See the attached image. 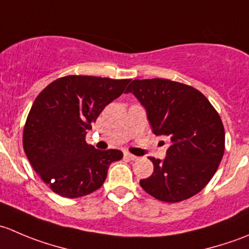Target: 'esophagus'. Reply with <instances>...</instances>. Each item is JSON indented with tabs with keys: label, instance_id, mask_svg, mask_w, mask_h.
<instances>
[{
	"label": "esophagus",
	"instance_id": "obj_1",
	"mask_svg": "<svg viewBox=\"0 0 249 249\" xmlns=\"http://www.w3.org/2000/svg\"><path fill=\"white\" fill-rule=\"evenodd\" d=\"M124 157L126 158V159H129V160H137L136 155H132V154H130V153H125Z\"/></svg>",
	"mask_w": 249,
	"mask_h": 249
}]
</instances>
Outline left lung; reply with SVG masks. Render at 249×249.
I'll return each instance as SVG.
<instances>
[{
	"instance_id": "obj_1",
	"label": "left lung",
	"mask_w": 249,
	"mask_h": 249,
	"mask_svg": "<svg viewBox=\"0 0 249 249\" xmlns=\"http://www.w3.org/2000/svg\"><path fill=\"white\" fill-rule=\"evenodd\" d=\"M125 92L144 107L154 135L170 140L164 160L149 158L154 171L140 180L143 190L170 203L201 192L224 154V126L214 107L195 88L161 78L135 79Z\"/></svg>"
}]
</instances>
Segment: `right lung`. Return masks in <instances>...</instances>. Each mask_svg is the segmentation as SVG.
Segmentation results:
<instances>
[{"instance_id":"right-lung-1","label":"right lung","mask_w":249,"mask_h":249,"mask_svg":"<svg viewBox=\"0 0 249 249\" xmlns=\"http://www.w3.org/2000/svg\"><path fill=\"white\" fill-rule=\"evenodd\" d=\"M130 80L66 76L36 97L22 145L31 166L53 192L70 199L90 194L104 184L109 165L122 159L120 150L88 144L85 135Z\"/></svg>"}]
</instances>
